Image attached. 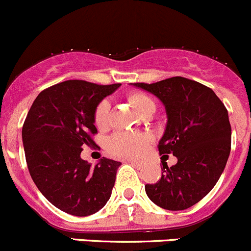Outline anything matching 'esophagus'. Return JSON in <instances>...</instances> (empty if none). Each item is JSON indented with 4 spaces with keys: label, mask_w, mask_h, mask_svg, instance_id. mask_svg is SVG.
<instances>
[{
    "label": "esophagus",
    "mask_w": 251,
    "mask_h": 251,
    "mask_svg": "<svg viewBox=\"0 0 251 251\" xmlns=\"http://www.w3.org/2000/svg\"><path fill=\"white\" fill-rule=\"evenodd\" d=\"M128 163H131V165L134 166L136 168H142L143 167V162H141V161H134V160H127Z\"/></svg>",
    "instance_id": "esophagus-1"
}]
</instances>
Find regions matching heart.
I'll return each mask as SVG.
<instances>
[{
    "label": "heart",
    "mask_w": 251,
    "mask_h": 251,
    "mask_svg": "<svg viewBox=\"0 0 251 251\" xmlns=\"http://www.w3.org/2000/svg\"><path fill=\"white\" fill-rule=\"evenodd\" d=\"M128 101L141 117L147 113H154L156 108L154 100L149 95L141 91L131 92L128 95ZM109 109V102L107 100L100 102L95 109V125L101 130L107 127ZM148 143H149V138L146 134L117 132L108 141V151L113 156L132 159V157H138L146 150Z\"/></svg>",
    "instance_id": "1"
}]
</instances>
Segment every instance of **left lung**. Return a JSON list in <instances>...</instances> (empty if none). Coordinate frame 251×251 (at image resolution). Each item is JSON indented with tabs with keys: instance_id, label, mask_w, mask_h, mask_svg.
Masks as SVG:
<instances>
[{
	"instance_id": "8db88e82",
	"label": "left lung",
	"mask_w": 251,
	"mask_h": 251,
	"mask_svg": "<svg viewBox=\"0 0 251 251\" xmlns=\"http://www.w3.org/2000/svg\"><path fill=\"white\" fill-rule=\"evenodd\" d=\"M131 85L165 105L167 125L159 152L178 159L172 167L163 165L157 183L147 184L148 197L163 209H188L209 194L225 170L231 150L227 109L212 89L188 78Z\"/></svg>"
}]
</instances>
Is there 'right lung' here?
I'll return each mask as SVG.
<instances>
[{
	"label": "right lung",
	"mask_w": 251,
	"mask_h": 251,
	"mask_svg": "<svg viewBox=\"0 0 251 251\" xmlns=\"http://www.w3.org/2000/svg\"><path fill=\"white\" fill-rule=\"evenodd\" d=\"M121 84L97 85L66 80L36 97L23 126V144L31 178L48 201L62 212L88 216L112 195L121 162L102 157L92 167L80 157L95 146V109Z\"/></svg>",
	"instance_id": "add662e5"
}]
</instances>
